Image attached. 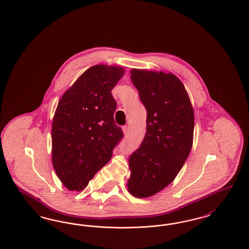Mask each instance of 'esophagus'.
Returning a JSON list of instances; mask_svg holds the SVG:
<instances>
[{"instance_id":"34e87169","label":"esophagus","mask_w":249,"mask_h":249,"mask_svg":"<svg viewBox=\"0 0 249 249\" xmlns=\"http://www.w3.org/2000/svg\"><path fill=\"white\" fill-rule=\"evenodd\" d=\"M122 130H123L124 134H128L129 131H130V126H128V125L123 126V127H122Z\"/></svg>"}]
</instances>
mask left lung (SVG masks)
I'll return each instance as SVG.
<instances>
[{"label":"left lung","instance_id":"8db88e82","mask_svg":"<svg viewBox=\"0 0 249 249\" xmlns=\"http://www.w3.org/2000/svg\"><path fill=\"white\" fill-rule=\"evenodd\" d=\"M130 73L147 116L144 138L129 159L127 188L132 196L146 198L171 184L187 160L193 142L194 111L175 74L142 69Z\"/></svg>","mask_w":249,"mask_h":249}]
</instances>
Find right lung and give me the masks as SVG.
Returning <instances> with one entry per match:
<instances>
[{
  "label": "right lung",
  "mask_w": 249,
  "mask_h": 249,
  "mask_svg": "<svg viewBox=\"0 0 249 249\" xmlns=\"http://www.w3.org/2000/svg\"><path fill=\"white\" fill-rule=\"evenodd\" d=\"M124 68L98 64L78 77L59 100L52 122V163L69 190H84L110 160L123 137L116 125L111 90Z\"/></svg>",
  "instance_id": "1"
}]
</instances>
